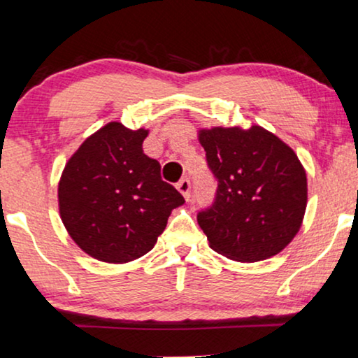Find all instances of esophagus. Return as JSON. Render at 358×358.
Here are the masks:
<instances>
[{
  "instance_id": "esophagus-1",
  "label": "esophagus",
  "mask_w": 358,
  "mask_h": 358,
  "mask_svg": "<svg viewBox=\"0 0 358 358\" xmlns=\"http://www.w3.org/2000/svg\"><path fill=\"white\" fill-rule=\"evenodd\" d=\"M176 188H178V192L183 194L185 198H189V192H192V182H189L188 176H183L182 180H180L178 183H176Z\"/></svg>"
}]
</instances>
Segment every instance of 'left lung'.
Listing matches in <instances>:
<instances>
[{
  "label": "left lung",
  "mask_w": 358,
  "mask_h": 358,
  "mask_svg": "<svg viewBox=\"0 0 358 358\" xmlns=\"http://www.w3.org/2000/svg\"><path fill=\"white\" fill-rule=\"evenodd\" d=\"M199 142L217 182L213 203L196 214L209 247L237 262L282 252L301 227L308 201L296 154L260 126L199 131Z\"/></svg>",
  "instance_id": "obj_1"
}]
</instances>
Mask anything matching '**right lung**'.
Instances as JSON below:
<instances>
[{
  "label": "right lung",
  "mask_w": 358,
  "mask_h": 358,
  "mask_svg": "<svg viewBox=\"0 0 358 358\" xmlns=\"http://www.w3.org/2000/svg\"><path fill=\"white\" fill-rule=\"evenodd\" d=\"M144 129L109 122L80 145L59 185L64 226L93 259L124 264L154 249L171 209L185 203L142 150Z\"/></svg>",
  "instance_id": "1"
}]
</instances>
